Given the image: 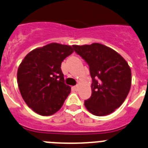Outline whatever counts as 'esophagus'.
<instances>
[{"label":"esophagus","mask_w":148,"mask_h":148,"mask_svg":"<svg viewBox=\"0 0 148 148\" xmlns=\"http://www.w3.org/2000/svg\"><path fill=\"white\" fill-rule=\"evenodd\" d=\"M73 90H75V91H77V90H78V86H74V87H73Z\"/></svg>","instance_id":"34e87169"}]
</instances>
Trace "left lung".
I'll use <instances>...</instances> for the list:
<instances>
[{
	"instance_id": "1",
	"label": "left lung",
	"mask_w": 148,
	"mask_h": 148,
	"mask_svg": "<svg viewBox=\"0 0 148 148\" xmlns=\"http://www.w3.org/2000/svg\"><path fill=\"white\" fill-rule=\"evenodd\" d=\"M75 53L88 64L92 95L84 101L89 112L107 116L125 101L131 87V70L117 52L99 43L73 45Z\"/></svg>"
}]
</instances>
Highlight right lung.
<instances>
[{"label": "right lung", "instance_id": "right-lung-1", "mask_svg": "<svg viewBox=\"0 0 148 148\" xmlns=\"http://www.w3.org/2000/svg\"><path fill=\"white\" fill-rule=\"evenodd\" d=\"M73 51L71 46L51 43L31 51L19 65L17 78L21 95L38 114L56 113L71 92L61 66Z\"/></svg>", "mask_w": 148, "mask_h": 148}]
</instances>
